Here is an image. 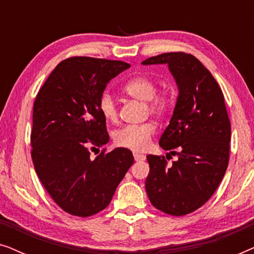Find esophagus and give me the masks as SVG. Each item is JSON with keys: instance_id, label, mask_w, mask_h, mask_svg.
<instances>
[{"instance_id": "34e87169", "label": "esophagus", "mask_w": 254, "mask_h": 254, "mask_svg": "<svg viewBox=\"0 0 254 254\" xmlns=\"http://www.w3.org/2000/svg\"><path fill=\"white\" fill-rule=\"evenodd\" d=\"M134 159L136 162H141V161H145V156L142 154H137V152H134Z\"/></svg>"}]
</instances>
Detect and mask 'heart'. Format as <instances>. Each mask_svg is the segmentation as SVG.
<instances>
[{"label":"heart","mask_w":254,"mask_h":254,"mask_svg":"<svg viewBox=\"0 0 254 254\" xmlns=\"http://www.w3.org/2000/svg\"><path fill=\"white\" fill-rule=\"evenodd\" d=\"M125 91L141 102H147L149 112L155 116H164L172 106V96L169 92H157V83L148 76H136L125 85ZM98 109L107 123H117L119 118L117 102L110 91H104L99 97ZM156 127L152 123L127 125L116 130L113 140L121 148L133 151H143L148 148Z\"/></svg>","instance_id":"heart-1"}]
</instances>
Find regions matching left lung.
<instances>
[{"instance_id":"obj_1","label":"left lung","mask_w":254,"mask_h":254,"mask_svg":"<svg viewBox=\"0 0 254 254\" xmlns=\"http://www.w3.org/2000/svg\"><path fill=\"white\" fill-rule=\"evenodd\" d=\"M142 64H168L179 90L159 140L178 159L168 165L164 156L148 155L145 190L155 208L183 216L210 199L227 171L231 126L224 96L210 71L190 54L163 53Z\"/></svg>"}]
</instances>
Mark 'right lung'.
I'll list each match as a JSON object with an SVG mask.
<instances>
[{"label": "right lung", "mask_w": 254, "mask_h": 254, "mask_svg": "<svg viewBox=\"0 0 254 254\" xmlns=\"http://www.w3.org/2000/svg\"><path fill=\"white\" fill-rule=\"evenodd\" d=\"M130 64L74 57L61 61L33 104L32 161L41 184L61 209L88 217L105 209L134 157L126 148L90 150L110 140L98 109L107 83Z\"/></svg>", "instance_id": "add662e5"}]
</instances>
